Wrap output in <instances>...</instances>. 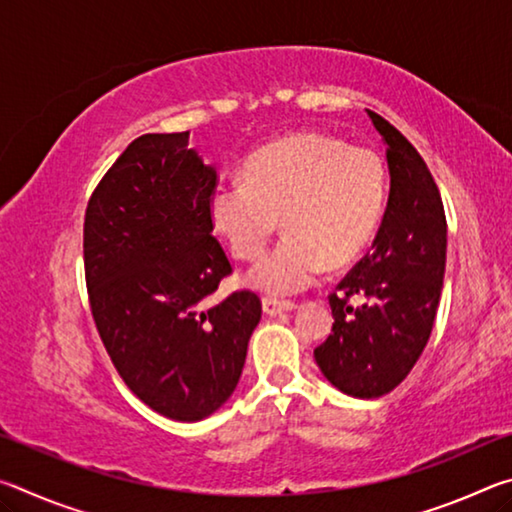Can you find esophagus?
I'll list each match as a JSON object with an SVG mask.
<instances>
[{"label":"esophagus","instance_id":"esophagus-1","mask_svg":"<svg viewBox=\"0 0 512 512\" xmlns=\"http://www.w3.org/2000/svg\"><path fill=\"white\" fill-rule=\"evenodd\" d=\"M262 307H264V314H268V316H277V314H282V311L296 309V305H293V302L277 300V298H264L262 300Z\"/></svg>","mask_w":512,"mask_h":512}]
</instances>
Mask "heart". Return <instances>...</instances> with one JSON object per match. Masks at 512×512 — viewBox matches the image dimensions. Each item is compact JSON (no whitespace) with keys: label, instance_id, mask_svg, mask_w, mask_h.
Segmentation results:
<instances>
[{"label":"heart","instance_id":"b5f03b06","mask_svg":"<svg viewBox=\"0 0 512 512\" xmlns=\"http://www.w3.org/2000/svg\"><path fill=\"white\" fill-rule=\"evenodd\" d=\"M386 173L366 146L296 133L248 155L244 178L221 180L210 212L237 259H257L282 219L284 237L248 273L268 293H298L357 257L384 210Z\"/></svg>","mask_w":512,"mask_h":512}]
</instances>
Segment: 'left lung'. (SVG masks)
Instances as JSON below:
<instances>
[{
    "instance_id": "left-lung-1",
    "label": "left lung",
    "mask_w": 512,
    "mask_h": 512,
    "mask_svg": "<svg viewBox=\"0 0 512 512\" xmlns=\"http://www.w3.org/2000/svg\"><path fill=\"white\" fill-rule=\"evenodd\" d=\"M368 117L386 142L391 194L372 250L329 293L332 334L314 350L323 375L361 400L391 393L420 359L447 253L445 207L427 162L384 117Z\"/></svg>"
}]
</instances>
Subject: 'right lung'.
<instances>
[{
  "label": "right lung",
  "instance_id": "right-lung-1",
  "mask_svg": "<svg viewBox=\"0 0 512 512\" xmlns=\"http://www.w3.org/2000/svg\"><path fill=\"white\" fill-rule=\"evenodd\" d=\"M185 133H149L103 173L83 223L90 311L124 384L160 415L196 422L237 388L253 329L255 291L210 309L232 264L212 235L219 185Z\"/></svg>",
  "mask_w": 512,
  "mask_h": 512
}]
</instances>
